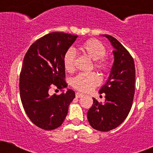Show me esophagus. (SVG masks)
Segmentation results:
<instances>
[{
  "label": "esophagus",
  "mask_w": 153,
  "mask_h": 153,
  "mask_svg": "<svg viewBox=\"0 0 153 153\" xmlns=\"http://www.w3.org/2000/svg\"><path fill=\"white\" fill-rule=\"evenodd\" d=\"M84 94H82L80 92H76V97H77V98H79V97H82Z\"/></svg>",
  "instance_id": "esophagus-1"
}]
</instances>
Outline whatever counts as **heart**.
<instances>
[{
    "label": "heart",
    "instance_id": "b5f03b06",
    "mask_svg": "<svg viewBox=\"0 0 153 153\" xmlns=\"http://www.w3.org/2000/svg\"><path fill=\"white\" fill-rule=\"evenodd\" d=\"M79 49L84 54L94 60L96 68L104 71L108 70L109 63L104 58L107 49L101 41L94 39L88 40L82 43ZM75 59V50L73 48H70L65 52L63 57L64 68L68 72H72L74 70ZM99 83L100 78L95 73H81L71 80V85L74 88L83 92L91 91Z\"/></svg>",
    "mask_w": 153,
    "mask_h": 153
}]
</instances>
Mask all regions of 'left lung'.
Wrapping results in <instances>:
<instances>
[{
	"instance_id": "8db88e82",
	"label": "left lung",
	"mask_w": 153,
	"mask_h": 153,
	"mask_svg": "<svg viewBox=\"0 0 153 153\" xmlns=\"http://www.w3.org/2000/svg\"><path fill=\"white\" fill-rule=\"evenodd\" d=\"M114 62L107 82L99 90L105 94V102L99 103L93 97V104L87 113L90 126L100 131L117 128L128 115L134 95L135 66L133 58L116 38L108 34Z\"/></svg>"
}]
</instances>
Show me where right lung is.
<instances>
[{
  "instance_id": "1",
  "label": "right lung",
  "mask_w": 153,
  "mask_h": 153,
  "mask_svg": "<svg viewBox=\"0 0 153 153\" xmlns=\"http://www.w3.org/2000/svg\"><path fill=\"white\" fill-rule=\"evenodd\" d=\"M78 36L52 32L34 42L25 56L20 73L19 91L22 104L30 121L44 130L62 126L75 92L63 88L65 69L63 57ZM55 87L62 90L59 96L49 95Z\"/></svg>"
}]
</instances>
